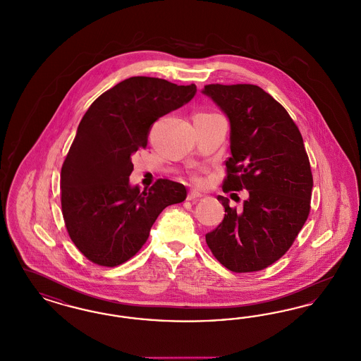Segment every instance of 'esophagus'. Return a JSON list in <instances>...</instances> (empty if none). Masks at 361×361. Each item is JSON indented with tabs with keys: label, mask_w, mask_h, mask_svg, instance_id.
Wrapping results in <instances>:
<instances>
[{
	"label": "esophagus",
	"mask_w": 361,
	"mask_h": 361,
	"mask_svg": "<svg viewBox=\"0 0 361 361\" xmlns=\"http://www.w3.org/2000/svg\"><path fill=\"white\" fill-rule=\"evenodd\" d=\"M200 197H202V195L200 192H197V190H190V192L188 193L187 200L193 202V200H197V199H200Z\"/></svg>",
	"instance_id": "34e87169"
}]
</instances>
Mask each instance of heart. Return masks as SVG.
Segmentation results:
<instances>
[{"label": "heart", "instance_id": "b5f03b06", "mask_svg": "<svg viewBox=\"0 0 361 361\" xmlns=\"http://www.w3.org/2000/svg\"><path fill=\"white\" fill-rule=\"evenodd\" d=\"M195 181H196V183H202V178L200 176H195Z\"/></svg>", "mask_w": 361, "mask_h": 361}]
</instances>
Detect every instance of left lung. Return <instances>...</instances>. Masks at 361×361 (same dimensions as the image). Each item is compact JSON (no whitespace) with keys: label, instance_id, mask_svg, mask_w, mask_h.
I'll list each match as a JSON object with an SVG mask.
<instances>
[{"label":"left lung","instance_id":"obj_1","mask_svg":"<svg viewBox=\"0 0 361 361\" xmlns=\"http://www.w3.org/2000/svg\"><path fill=\"white\" fill-rule=\"evenodd\" d=\"M202 94L230 119L223 190L250 195L240 212L217 196L226 215L205 240L228 270L259 271L286 254L310 212L313 176L302 135L285 107L260 87L208 85Z\"/></svg>","mask_w":361,"mask_h":361}]
</instances>
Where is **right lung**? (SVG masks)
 Listing matches in <instances>:
<instances>
[{"instance_id": "add662e5", "label": "right lung", "mask_w": 361, "mask_h": 361, "mask_svg": "<svg viewBox=\"0 0 361 361\" xmlns=\"http://www.w3.org/2000/svg\"><path fill=\"white\" fill-rule=\"evenodd\" d=\"M195 94V85L133 76L88 107L60 173L64 223L87 259L104 267L125 263L145 245L159 214L185 200L180 183L159 178L141 192L129 176L131 157L146 147L153 123Z\"/></svg>"}]
</instances>
